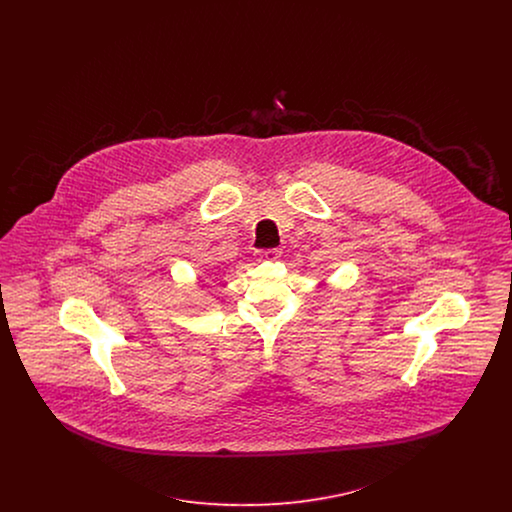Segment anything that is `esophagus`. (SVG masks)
Instances as JSON below:
<instances>
[{
    "instance_id": "esophagus-1",
    "label": "esophagus",
    "mask_w": 512,
    "mask_h": 512,
    "mask_svg": "<svg viewBox=\"0 0 512 512\" xmlns=\"http://www.w3.org/2000/svg\"><path fill=\"white\" fill-rule=\"evenodd\" d=\"M280 255H282L280 247H270V249L259 251V257H261V259H268V261H274V259H278Z\"/></svg>"
}]
</instances>
